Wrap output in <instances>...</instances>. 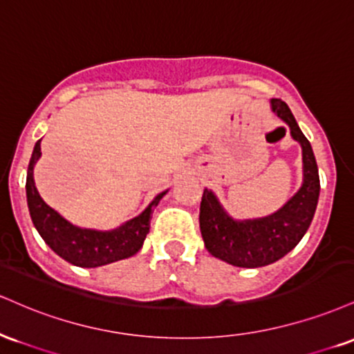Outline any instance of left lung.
<instances>
[{"label": "left lung", "mask_w": 354, "mask_h": 354, "mask_svg": "<svg viewBox=\"0 0 354 354\" xmlns=\"http://www.w3.org/2000/svg\"><path fill=\"white\" fill-rule=\"evenodd\" d=\"M272 111L285 120L290 134L301 145L303 184L288 202L268 217L235 220L205 189L201 202V232L205 248L215 259L234 267L259 268L283 259L308 230L319 197V176L313 149L281 99H272Z\"/></svg>", "instance_id": "obj_1"}]
</instances>
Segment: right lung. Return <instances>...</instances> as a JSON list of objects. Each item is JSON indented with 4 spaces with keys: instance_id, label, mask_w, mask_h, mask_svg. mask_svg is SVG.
<instances>
[{
    "instance_id": "add662e5",
    "label": "right lung",
    "mask_w": 354,
    "mask_h": 354,
    "mask_svg": "<svg viewBox=\"0 0 354 354\" xmlns=\"http://www.w3.org/2000/svg\"><path fill=\"white\" fill-rule=\"evenodd\" d=\"M41 157V140H37L28 165L26 177V197L28 209L36 230L43 236L54 253L69 263L82 268H95L112 261L129 259L142 248L145 236L151 228L152 212L167 194L162 192L149 203L142 214L129 222L114 228V230H93L73 225L62 215L41 198L35 185L32 170Z\"/></svg>"
}]
</instances>
